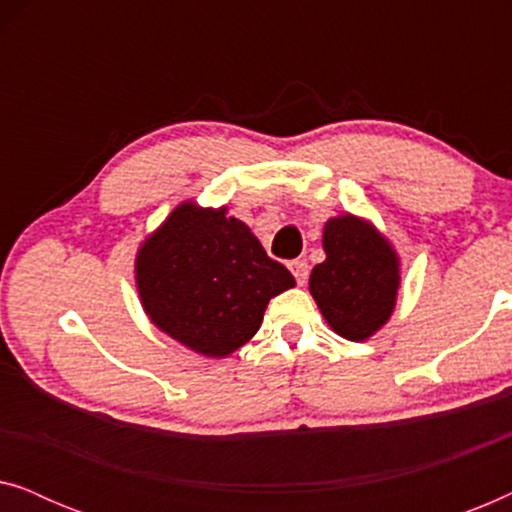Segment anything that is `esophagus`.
Listing matches in <instances>:
<instances>
[{
  "label": "esophagus",
  "instance_id": "obj_1",
  "mask_svg": "<svg viewBox=\"0 0 512 512\" xmlns=\"http://www.w3.org/2000/svg\"><path fill=\"white\" fill-rule=\"evenodd\" d=\"M289 270L293 272V277H296V282L303 286L307 282V277H310V265L303 258H298V261H291L289 263Z\"/></svg>",
  "mask_w": 512,
  "mask_h": 512
}]
</instances>
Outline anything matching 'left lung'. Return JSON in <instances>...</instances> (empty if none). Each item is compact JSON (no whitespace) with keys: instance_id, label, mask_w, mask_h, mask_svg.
<instances>
[{"instance_id":"1","label":"left lung","mask_w":512,"mask_h":512,"mask_svg":"<svg viewBox=\"0 0 512 512\" xmlns=\"http://www.w3.org/2000/svg\"><path fill=\"white\" fill-rule=\"evenodd\" d=\"M326 261L314 265L310 293L340 338L363 342L387 324L401 286V261L373 223L340 214L324 226Z\"/></svg>"}]
</instances>
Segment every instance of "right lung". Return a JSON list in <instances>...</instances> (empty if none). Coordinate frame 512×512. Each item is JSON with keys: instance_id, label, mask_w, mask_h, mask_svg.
<instances>
[{"instance_id": "obj_1", "label": "right lung", "mask_w": 512, "mask_h": 512, "mask_svg": "<svg viewBox=\"0 0 512 512\" xmlns=\"http://www.w3.org/2000/svg\"><path fill=\"white\" fill-rule=\"evenodd\" d=\"M135 282L146 317L195 354L226 359L254 338L270 298L296 286L226 207L181 202L139 244Z\"/></svg>"}]
</instances>
